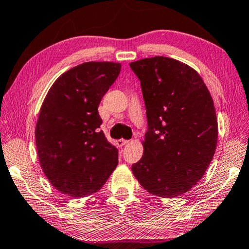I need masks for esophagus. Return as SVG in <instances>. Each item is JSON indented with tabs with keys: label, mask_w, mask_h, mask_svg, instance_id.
<instances>
[{
	"label": "esophagus",
	"mask_w": 249,
	"mask_h": 249,
	"mask_svg": "<svg viewBox=\"0 0 249 249\" xmlns=\"http://www.w3.org/2000/svg\"><path fill=\"white\" fill-rule=\"evenodd\" d=\"M116 143L118 146H124L128 143V141L127 140H118V141H116Z\"/></svg>",
	"instance_id": "obj_1"
}]
</instances>
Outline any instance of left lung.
I'll use <instances>...</instances> for the list:
<instances>
[{"label": "left lung", "instance_id": "1", "mask_svg": "<svg viewBox=\"0 0 249 249\" xmlns=\"http://www.w3.org/2000/svg\"><path fill=\"white\" fill-rule=\"evenodd\" d=\"M147 117L144 154L132 171L151 194L172 198L202 178L215 154L218 128L214 102L188 65L155 56L133 62Z\"/></svg>", "mask_w": 249, "mask_h": 249}]
</instances>
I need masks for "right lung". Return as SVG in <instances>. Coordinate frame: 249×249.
<instances>
[{
	"instance_id": "obj_1",
	"label": "right lung",
	"mask_w": 249,
	"mask_h": 249,
	"mask_svg": "<svg viewBox=\"0 0 249 249\" xmlns=\"http://www.w3.org/2000/svg\"><path fill=\"white\" fill-rule=\"evenodd\" d=\"M121 72L120 63L88 62L62 74L43 102L35 128L39 164L63 194L100 191L118 164V151L100 131L98 105Z\"/></svg>"
}]
</instances>
